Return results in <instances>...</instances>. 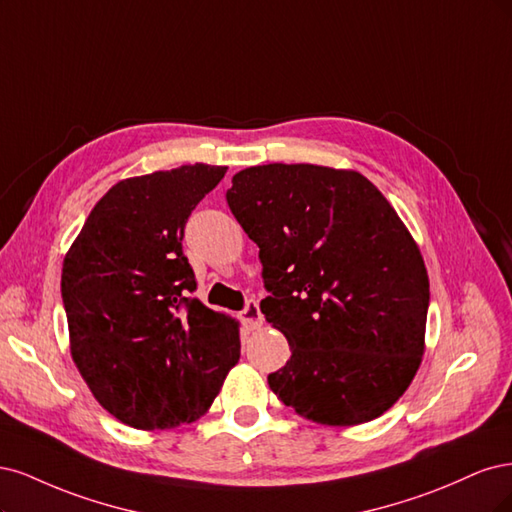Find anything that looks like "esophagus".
Returning a JSON list of instances; mask_svg holds the SVG:
<instances>
[{
  "mask_svg": "<svg viewBox=\"0 0 512 512\" xmlns=\"http://www.w3.org/2000/svg\"><path fill=\"white\" fill-rule=\"evenodd\" d=\"M240 319L242 323L249 327V329H259L263 325V315H261V308H259V302L257 300H249L246 302V306L242 308L240 312Z\"/></svg>",
  "mask_w": 512,
  "mask_h": 512,
  "instance_id": "obj_1",
  "label": "esophagus"
}]
</instances>
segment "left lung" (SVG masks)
Here are the masks:
<instances>
[{"instance_id": "left-lung-1", "label": "left lung", "mask_w": 512, "mask_h": 512, "mask_svg": "<svg viewBox=\"0 0 512 512\" xmlns=\"http://www.w3.org/2000/svg\"><path fill=\"white\" fill-rule=\"evenodd\" d=\"M225 200L259 246L261 302L291 346L268 374L276 398L323 425L381 417L415 378L430 280L385 195L359 172L268 163Z\"/></svg>"}]
</instances>
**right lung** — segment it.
I'll use <instances>...</instances> for the list:
<instances>
[{
  "label": "right lung",
  "mask_w": 512,
  "mask_h": 512,
  "mask_svg": "<svg viewBox=\"0 0 512 512\" xmlns=\"http://www.w3.org/2000/svg\"><path fill=\"white\" fill-rule=\"evenodd\" d=\"M225 172L195 163L121 180L65 255L72 357L95 400L136 430L204 415L240 359L238 323L191 298L183 253L193 208Z\"/></svg>",
  "instance_id": "obj_1"
}]
</instances>
